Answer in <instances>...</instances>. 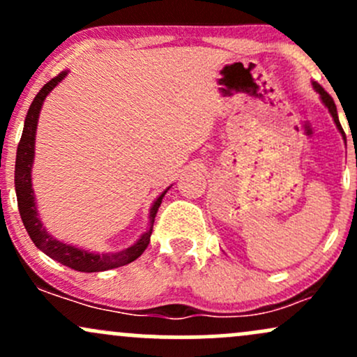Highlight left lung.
Masks as SVG:
<instances>
[{
	"instance_id": "obj_1",
	"label": "left lung",
	"mask_w": 357,
	"mask_h": 357,
	"mask_svg": "<svg viewBox=\"0 0 357 357\" xmlns=\"http://www.w3.org/2000/svg\"><path fill=\"white\" fill-rule=\"evenodd\" d=\"M314 89L317 90V92H319V96H321L322 102H324V104H326V107L329 109L331 116H333L334 122H335V126H337V129H339V132L344 134V130H342V127H341V122H339V117H337V109H335V104H334L333 97H331L329 93H327L326 90H324V89L321 87V85H319V84H315V82H314Z\"/></svg>"
}]
</instances>
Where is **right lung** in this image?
<instances>
[{"instance_id": "right-lung-1", "label": "right lung", "mask_w": 357, "mask_h": 357, "mask_svg": "<svg viewBox=\"0 0 357 357\" xmlns=\"http://www.w3.org/2000/svg\"><path fill=\"white\" fill-rule=\"evenodd\" d=\"M67 72H61L56 77H53L50 82L43 85L42 90L36 93V97L31 102L30 109H28L26 119H24V127L22 139H20L18 149H16V165H15V190H16V199H18V210L20 216H22L24 228H26L28 235L36 248L42 250L43 253H47L48 257L53 260L60 261L61 265H67L73 270H79V272H104V270L124 267V265L130 264L136 258L142 255V252L147 248L151 240V233H153V225L155 213H158L159 206H161L162 198L167 192V190L159 195V198L155 199L149 211V228L146 233H142L141 238H139L132 247L122 250V252L116 253H90L87 250H82L72 245L63 243L53 238L52 235H48V231L45 230L42 220L38 218V210H36L35 204V195L33 188H31V166H33V158H35V134H36V124H38V116L40 109L45 97L52 92L61 80L65 79Z\"/></svg>"}]
</instances>
